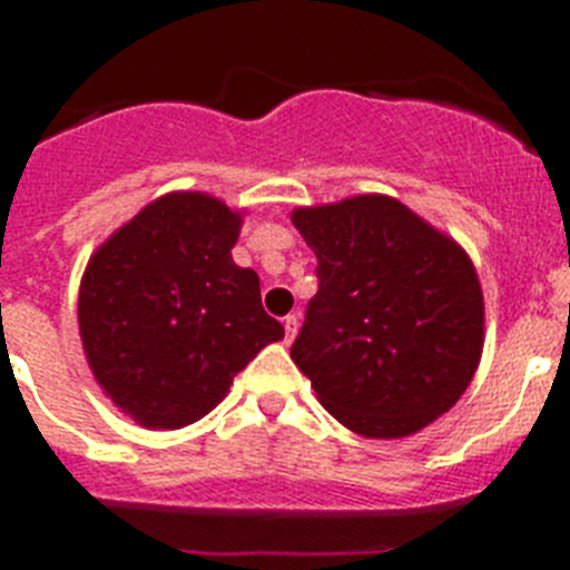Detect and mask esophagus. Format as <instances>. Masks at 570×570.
Here are the masks:
<instances>
[{"mask_svg": "<svg viewBox=\"0 0 570 570\" xmlns=\"http://www.w3.org/2000/svg\"><path fill=\"white\" fill-rule=\"evenodd\" d=\"M282 325H285V342H294L296 328H299V316L288 314L285 320H282Z\"/></svg>", "mask_w": 570, "mask_h": 570, "instance_id": "1", "label": "esophagus"}]
</instances>
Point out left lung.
<instances>
[{
	"label": "left lung",
	"mask_w": 570,
	"mask_h": 570,
	"mask_svg": "<svg viewBox=\"0 0 570 570\" xmlns=\"http://www.w3.org/2000/svg\"><path fill=\"white\" fill-rule=\"evenodd\" d=\"M291 223L320 276L291 360L325 411L367 440L411 436L451 411L485 334L465 250L382 194L296 208Z\"/></svg>",
	"instance_id": "left-lung-1"
}]
</instances>
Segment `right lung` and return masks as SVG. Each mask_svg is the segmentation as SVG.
Returning <instances> with one entry per match:
<instances>
[{
    "instance_id": "right-lung-1",
    "label": "right lung",
    "mask_w": 570,
    "mask_h": 570,
    "mask_svg": "<svg viewBox=\"0 0 570 570\" xmlns=\"http://www.w3.org/2000/svg\"><path fill=\"white\" fill-rule=\"evenodd\" d=\"M242 214L179 190L145 205L90 256L79 336L99 387L142 428H185L285 328L262 311L259 276L230 248Z\"/></svg>"
}]
</instances>
